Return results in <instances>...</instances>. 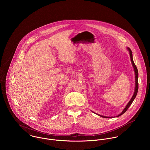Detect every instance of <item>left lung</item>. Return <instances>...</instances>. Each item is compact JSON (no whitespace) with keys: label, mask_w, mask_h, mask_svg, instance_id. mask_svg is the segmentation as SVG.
<instances>
[{"label":"left lung","mask_w":150,"mask_h":150,"mask_svg":"<svg viewBox=\"0 0 150 150\" xmlns=\"http://www.w3.org/2000/svg\"><path fill=\"white\" fill-rule=\"evenodd\" d=\"M127 49L129 51V54H130V60H131V62H132V66L133 67V69H134V73H135V89H134V93L133 95V96L132 97L131 99L130 100V101L127 104V105L126 106V107H125V108L123 110V111H122V112L119 114L118 115H117V117H119L121 115H122L124 113H125L127 110L128 109L129 106L132 105V102H133L134 99H135L136 95H137V91H138V88H139V83H138V70H137V67L134 64V62H133V56H132V51L129 48H127ZM99 115V116L102 117H103V118H112V117H106V116H103V115H100L99 114H98Z\"/></svg>","instance_id":"8db88e82"}]
</instances>
